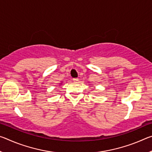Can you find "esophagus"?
I'll list each match as a JSON object with an SVG mask.
<instances>
[{
	"instance_id": "1",
	"label": "esophagus",
	"mask_w": 152,
	"mask_h": 152,
	"mask_svg": "<svg viewBox=\"0 0 152 152\" xmlns=\"http://www.w3.org/2000/svg\"><path fill=\"white\" fill-rule=\"evenodd\" d=\"M73 80V81L74 82H78V78H73L72 79Z\"/></svg>"
}]
</instances>
